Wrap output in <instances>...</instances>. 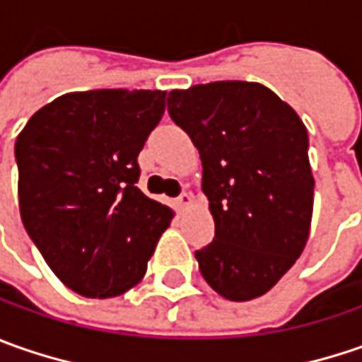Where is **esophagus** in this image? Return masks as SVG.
I'll list each match as a JSON object with an SVG mask.
<instances>
[{"label":"esophagus","mask_w":362,"mask_h":362,"mask_svg":"<svg viewBox=\"0 0 362 362\" xmlns=\"http://www.w3.org/2000/svg\"><path fill=\"white\" fill-rule=\"evenodd\" d=\"M191 203H193V195H191V193H181V195L177 197V205H179V207H187Z\"/></svg>","instance_id":"34e87169"}]
</instances>
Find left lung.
<instances>
[{
	"label": "left lung",
	"instance_id": "1",
	"mask_svg": "<svg viewBox=\"0 0 362 362\" xmlns=\"http://www.w3.org/2000/svg\"><path fill=\"white\" fill-rule=\"evenodd\" d=\"M169 115L197 146L216 238L195 252L219 296L266 294L308 242L314 177L296 110L257 82L223 80L169 92Z\"/></svg>",
	"mask_w": 362,
	"mask_h": 362
}]
</instances>
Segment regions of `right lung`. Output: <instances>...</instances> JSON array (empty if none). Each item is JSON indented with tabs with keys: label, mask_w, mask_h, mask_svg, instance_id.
<instances>
[{
	"label": "right lung",
	"mask_w": 362,
	"mask_h": 362,
	"mask_svg": "<svg viewBox=\"0 0 362 362\" xmlns=\"http://www.w3.org/2000/svg\"><path fill=\"white\" fill-rule=\"evenodd\" d=\"M165 96L70 92L42 106L16 141L23 228L80 296L112 298L139 284L173 219L136 187V159L163 119Z\"/></svg>",
	"instance_id": "right-lung-1"
}]
</instances>
